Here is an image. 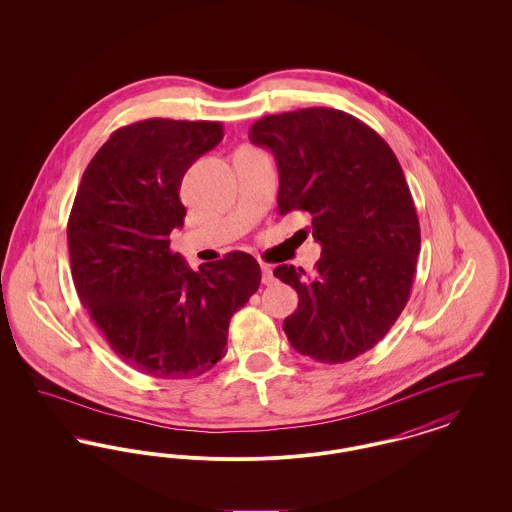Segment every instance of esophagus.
<instances>
[{
	"mask_svg": "<svg viewBox=\"0 0 512 512\" xmlns=\"http://www.w3.org/2000/svg\"><path fill=\"white\" fill-rule=\"evenodd\" d=\"M261 272H263V284H265V286L274 284V274H272L270 265H261Z\"/></svg>",
	"mask_w": 512,
	"mask_h": 512,
	"instance_id": "1",
	"label": "esophagus"
}]
</instances>
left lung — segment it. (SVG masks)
<instances>
[{"label": "left lung", "instance_id": "obj_1", "mask_svg": "<svg viewBox=\"0 0 512 512\" xmlns=\"http://www.w3.org/2000/svg\"><path fill=\"white\" fill-rule=\"evenodd\" d=\"M249 140L276 159L278 213H309L322 247L313 272L274 268L299 295L282 328L301 355L351 361L388 334L413 288L420 226L403 169L370 126L330 107L263 117Z\"/></svg>", "mask_w": 512, "mask_h": 512}]
</instances>
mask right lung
Listing matches in <instances>:
<instances>
[{
  "label": "right lung",
  "instance_id": "add662e5",
  "mask_svg": "<svg viewBox=\"0 0 512 512\" xmlns=\"http://www.w3.org/2000/svg\"><path fill=\"white\" fill-rule=\"evenodd\" d=\"M222 136L220 122L122 126L74 197L67 238L80 303L117 357L153 378H195L217 365L230 318L261 284L244 251L199 270L172 253L169 236L186 217L182 178Z\"/></svg>",
  "mask_w": 512,
  "mask_h": 512
}]
</instances>
